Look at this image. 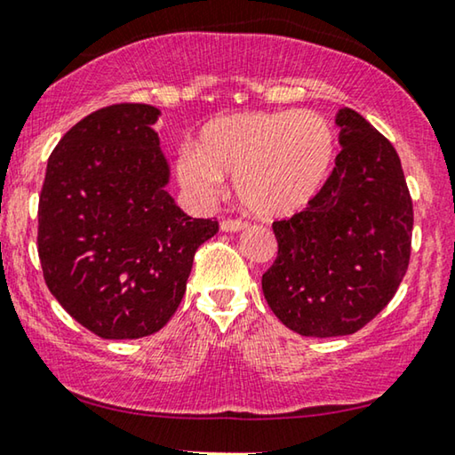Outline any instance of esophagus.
<instances>
[{
	"label": "esophagus",
	"instance_id": "34e87169",
	"mask_svg": "<svg viewBox=\"0 0 455 455\" xmlns=\"http://www.w3.org/2000/svg\"><path fill=\"white\" fill-rule=\"evenodd\" d=\"M247 228V222L243 220H222L220 222V230H225V233H239V230Z\"/></svg>",
	"mask_w": 455,
	"mask_h": 455
}]
</instances>
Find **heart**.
Masks as SVG:
<instances>
[{
  "label": "heart",
  "instance_id": "b5f03b06",
  "mask_svg": "<svg viewBox=\"0 0 455 455\" xmlns=\"http://www.w3.org/2000/svg\"><path fill=\"white\" fill-rule=\"evenodd\" d=\"M335 153L329 122L310 110L245 112L202 126L196 148H181L175 175L200 202L216 198L233 175L247 212L282 219L302 210L327 178Z\"/></svg>",
  "mask_w": 455,
  "mask_h": 455
}]
</instances>
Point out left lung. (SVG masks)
I'll return each mask as SVG.
<instances>
[{"label":"left lung","mask_w":455,"mask_h":455,"mask_svg":"<svg viewBox=\"0 0 455 455\" xmlns=\"http://www.w3.org/2000/svg\"><path fill=\"white\" fill-rule=\"evenodd\" d=\"M333 173L308 206L274 222L277 259L261 277L274 315L304 337H343L370 323L401 286L412 202L395 147L341 108Z\"/></svg>","instance_id":"1"}]
</instances>
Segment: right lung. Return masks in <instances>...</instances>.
<instances>
[{
  "instance_id": "add662e5",
  "label": "right lung",
  "mask_w": 455,
  "mask_h": 455,
  "mask_svg": "<svg viewBox=\"0 0 455 455\" xmlns=\"http://www.w3.org/2000/svg\"><path fill=\"white\" fill-rule=\"evenodd\" d=\"M148 104L90 114L46 163L38 257L60 307L101 339L157 333L186 294L194 255L219 222L192 219L167 192L169 163Z\"/></svg>"
}]
</instances>
